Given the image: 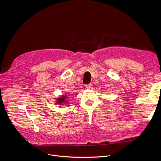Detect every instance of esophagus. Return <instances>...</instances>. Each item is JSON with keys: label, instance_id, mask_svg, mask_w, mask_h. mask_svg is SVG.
<instances>
[{"label": "esophagus", "instance_id": "obj_1", "mask_svg": "<svg viewBox=\"0 0 161 161\" xmlns=\"http://www.w3.org/2000/svg\"><path fill=\"white\" fill-rule=\"evenodd\" d=\"M85 86H86V88L87 89H88V90H91V89H92V84L86 85H85Z\"/></svg>", "mask_w": 161, "mask_h": 161}]
</instances>
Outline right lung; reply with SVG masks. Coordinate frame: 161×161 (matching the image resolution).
Returning <instances> with one entry per match:
<instances>
[{
    "label": "right lung",
    "instance_id": "add662e5",
    "mask_svg": "<svg viewBox=\"0 0 161 161\" xmlns=\"http://www.w3.org/2000/svg\"><path fill=\"white\" fill-rule=\"evenodd\" d=\"M67 97H68V96L66 95L65 94H64V95L60 96V97L57 98V99H56L57 101H55L56 104H57L58 105H62V106L64 105V104H67V103H68L67 100H66Z\"/></svg>",
    "mask_w": 161,
    "mask_h": 161
}]
</instances>
